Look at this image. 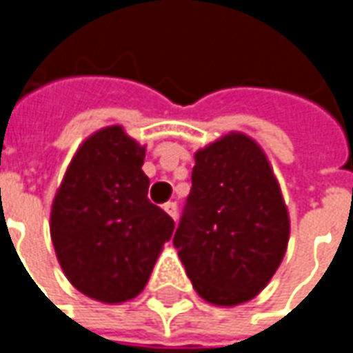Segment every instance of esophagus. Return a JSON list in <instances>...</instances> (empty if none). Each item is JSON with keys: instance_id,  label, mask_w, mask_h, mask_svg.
<instances>
[{"instance_id": "esophagus-1", "label": "esophagus", "mask_w": 353, "mask_h": 353, "mask_svg": "<svg viewBox=\"0 0 353 353\" xmlns=\"http://www.w3.org/2000/svg\"><path fill=\"white\" fill-rule=\"evenodd\" d=\"M164 210H166V214H168L172 219H177V214H179V210H177L176 202H168V204H164Z\"/></svg>"}]
</instances>
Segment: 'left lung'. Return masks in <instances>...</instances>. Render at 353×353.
Masks as SVG:
<instances>
[{
  "label": "left lung",
  "mask_w": 353,
  "mask_h": 353,
  "mask_svg": "<svg viewBox=\"0 0 353 353\" xmlns=\"http://www.w3.org/2000/svg\"><path fill=\"white\" fill-rule=\"evenodd\" d=\"M194 162L174 248L202 299L245 303L285 255L289 217L280 187L261 147L244 134L208 145Z\"/></svg>",
  "instance_id": "8db88e82"
}]
</instances>
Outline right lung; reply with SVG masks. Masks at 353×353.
I'll return each mask as SVG.
<instances>
[{
    "label": "right lung",
    "mask_w": 353,
    "mask_h": 353,
    "mask_svg": "<svg viewBox=\"0 0 353 353\" xmlns=\"http://www.w3.org/2000/svg\"><path fill=\"white\" fill-rule=\"evenodd\" d=\"M145 149L121 126L96 132L73 157L50 214V236L73 288L124 303L145 288L176 223L147 199Z\"/></svg>",
    "instance_id": "1"
}]
</instances>
